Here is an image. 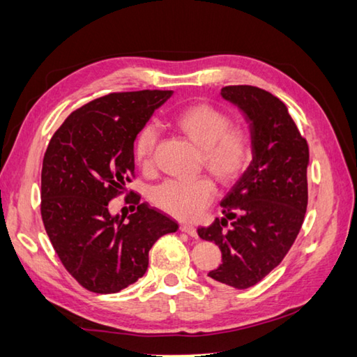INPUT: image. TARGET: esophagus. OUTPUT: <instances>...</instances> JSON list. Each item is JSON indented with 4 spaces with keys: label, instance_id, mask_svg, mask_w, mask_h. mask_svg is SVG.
<instances>
[{
    "label": "esophagus",
    "instance_id": "esophagus-1",
    "mask_svg": "<svg viewBox=\"0 0 357 357\" xmlns=\"http://www.w3.org/2000/svg\"><path fill=\"white\" fill-rule=\"evenodd\" d=\"M179 231H181V232H185V234H189L190 237H198V234H197V229L193 228L192 225L181 223V225H179Z\"/></svg>",
    "mask_w": 357,
    "mask_h": 357
}]
</instances>
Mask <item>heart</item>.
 <instances>
[{
  "mask_svg": "<svg viewBox=\"0 0 357 357\" xmlns=\"http://www.w3.org/2000/svg\"><path fill=\"white\" fill-rule=\"evenodd\" d=\"M173 123L192 144L201 150L204 167L220 184L231 185L242 178L252 159V140L245 128L231 125V116L211 102H193L174 114ZM158 145V129L151 123L139 129L134 139V159L142 167L153 164ZM215 197L209 178L190 183L165 181L154 187L151 203L168 215L192 220L203 212Z\"/></svg>",
  "mask_w": 357,
  "mask_h": 357,
  "instance_id": "obj_1",
  "label": "heart"
}]
</instances>
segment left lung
I'll return each mask as SVG.
<instances>
[{
    "label": "left lung",
    "instance_id": "left-lung-1",
    "mask_svg": "<svg viewBox=\"0 0 357 357\" xmlns=\"http://www.w3.org/2000/svg\"><path fill=\"white\" fill-rule=\"evenodd\" d=\"M222 96L250 121L252 162L220 203L223 218L199 228L198 236L222 250V264L207 276L248 289L281 264L301 229L307 209L309 146L286 105L267 90L226 86Z\"/></svg>",
    "mask_w": 357,
    "mask_h": 357
}]
</instances>
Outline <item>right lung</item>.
<instances>
[{"mask_svg": "<svg viewBox=\"0 0 357 357\" xmlns=\"http://www.w3.org/2000/svg\"><path fill=\"white\" fill-rule=\"evenodd\" d=\"M172 90L115 92L71 112L43 156L40 213L63 267L84 289L115 294L145 275L148 252L178 223L140 203L128 217L109 201L134 179L132 145L139 129Z\"/></svg>", "mask_w": 357, "mask_h": 357, "instance_id": "obj_1", "label": "right lung"}]
</instances>
